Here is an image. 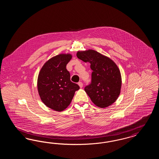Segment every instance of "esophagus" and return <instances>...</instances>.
Wrapping results in <instances>:
<instances>
[{"label":"esophagus","instance_id":"1","mask_svg":"<svg viewBox=\"0 0 159 159\" xmlns=\"http://www.w3.org/2000/svg\"><path fill=\"white\" fill-rule=\"evenodd\" d=\"M78 84H79V86H80V88H82L83 87V83H82V82H79L78 83Z\"/></svg>","mask_w":159,"mask_h":159}]
</instances>
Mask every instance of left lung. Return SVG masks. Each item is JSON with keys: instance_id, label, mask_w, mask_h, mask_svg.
Here are the masks:
<instances>
[{"instance_id": "8db88e82", "label": "left lung", "mask_w": 159, "mask_h": 159, "mask_svg": "<svg viewBox=\"0 0 159 159\" xmlns=\"http://www.w3.org/2000/svg\"><path fill=\"white\" fill-rule=\"evenodd\" d=\"M77 58L91 64V84L84 91L95 106L106 108L118 98L121 87L120 71L116 64L108 57L93 49L77 51Z\"/></svg>"}]
</instances>
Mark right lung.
<instances>
[{"label":"right lung","instance_id":"add662e5","mask_svg":"<svg viewBox=\"0 0 159 159\" xmlns=\"http://www.w3.org/2000/svg\"><path fill=\"white\" fill-rule=\"evenodd\" d=\"M70 53H60L47 61L40 69L38 78V90L45 106L57 111L67 108L79 89L70 80L66 66L71 60Z\"/></svg>","mask_w":159,"mask_h":159}]
</instances>
